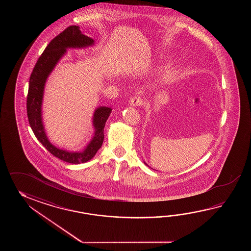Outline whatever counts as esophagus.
<instances>
[{
	"instance_id": "1",
	"label": "esophagus",
	"mask_w": 251,
	"mask_h": 251,
	"mask_svg": "<svg viewBox=\"0 0 251 251\" xmlns=\"http://www.w3.org/2000/svg\"><path fill=\"white\" fill-rule=\"evenodd\" d=\"M129 103L133 107H138V106H142L144 104V100L141 97L135 96L130 100Z\"/></svg>"
}]
</instances>
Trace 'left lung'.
<instances>
[{
	"mask_svg": "<svg viewBox=\"0 0 251 251\" xmlns=\"http://www.w3.org/2000/svg\"><path fill=\"white\" fill-rule=\"evenodd\" d=\"M144 163H145V162H144ZM145 164H146V163H145ZM146 165H147V164H146Z\"/></svg>",
	"mask_w": 251,
	"mask_h": 251,
	"instance_id": "1",
	"label": "left lung"
}]
</instances>
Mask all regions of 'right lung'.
Returning a JSON list of instances; mask_svg holds the SVG:
<instances>
[{
	"label": "right lung",
	"instance_id": "1",
	"mask_svg": "<svg viewBox=\"0 0 251 251\" xmlns=\"http://www.w3.org/2000/svg\"><path fill=\"white\" fill-rule=\"evenodd\" d=\"M94 40L83 35L78 26H70L58 36L51 40L48 47L38 58L33 69L27 97V113L28 122L33 133L43 146L50 153L60 160L68 163L79 164L91 160L99 149H100L104 140V127L112 109L110 107H100L93 115L94 136L80 152H72L55 147L49 142L42 122V100L45 83L48 76L55 67L59 60L66 53L67 48H82L92 46Z\"/></svg>",
	"mask_w": 251,
	"mask_h": 251
}]
</instances>
